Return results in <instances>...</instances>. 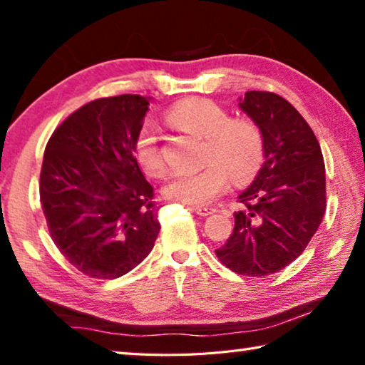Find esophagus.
<instances>
[{"instance_id":"esophagus-1","label":"esophagus","mask_w":365,"mask_h":365,"mask_svg":"<svg viewBox=\"0 0 365 365\" xmlns=\"http://www.w3.org/2000/svg\"><path fill=\"white\" fill-rule=\"evenodd\" d=\"M193 212L195 214H197V215H201V217H207V215H210V214H214L215 212V209H210V207H193Z\"/></svg>"}]
</instances>
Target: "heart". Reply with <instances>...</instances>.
<instances>
[{
    "label": "heart",
    "mask_w": 365,
    "mask_h": 365,
    "mask_svg": "<svg viewBox=\"0 0 365 365\" xmlns=\"http://www.w3.org/2000/svg\"><path fill=\"white\" fill-rule=\"evenodd\" d=\"M168 121L177 129L205 138L204 169L178 170L164 185L172 201L207 205L228 188L230 178L237 185L250 182L260 170L264 142L260 128L249 119H231L220 105L207 98H187L168 111ZM135 158L147 175L164 172L160 134L155 125H145L135 140Z\"/></svg>",
    "instance_id": "obj_1"
}]
</instances>
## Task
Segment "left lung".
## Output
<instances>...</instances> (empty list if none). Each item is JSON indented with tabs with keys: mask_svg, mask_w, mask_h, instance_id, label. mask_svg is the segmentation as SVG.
<instances>
[{
	"mask_svg": "<svg viewBox=\"0 0 365 365\" xmlns=\"http://www.w3.org/2000/svg\"><path fill=\"white\" fill-rule=\"evenodd\" d=\"M240 108L260 128L264 163L237 196L233 233L215 250L236 274L268 276L307 249L326 212V165L313 130L286 98L250 91Z\"/></svg>",
	"mask_w": 365,
	"mask_h": 365,
	"instance_id": "1",
	"label": "left lung"
}]
</instances>
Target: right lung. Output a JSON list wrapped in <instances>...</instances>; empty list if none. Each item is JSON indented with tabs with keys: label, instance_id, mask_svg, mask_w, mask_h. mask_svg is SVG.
Segmentation results:
<instances>
[{
	"label": "right lung",
	"instance_id": "1",
	"mask_svg": "<svg viewBox=\"0 0 365 365\" xmlns=\"http://www.w3.org/2000/svg\"><path fill=\"white\" fill-rule=\"evenodd\" d=\"M150 97L97 98L71 113L46 145L39 197L52 241L86 276L115 279L155 246L153 187L135 158Z\"/></svg>",
	"mask_w": 365,
	"mask_h": 365
}]
</instances>
